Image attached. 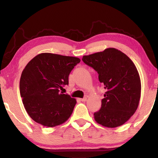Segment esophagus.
Returning <instances> with one entry per match:
<instances>
[{
    "instance_id": "34e87169",
    "label": "esophagus",
    "mask_w": 158,
    "mask_h": 158,
    "mask_svg": "<svg viewBox=\"0 0 158 158\" xmlns=\"http://www.w3.org/2000/svg\"><path fill=\"white\" fill-rule=\"evenodd\" d=\"M80 100H81V101H82V102H85L87 100V98H81L80 99Z\"/></svg>"
}]
</instances>
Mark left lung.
<instances>
[{
    "label": "left lung",
    "mask_w": 158,
    "mask_h": 158,
    "mask_svg": "<svg viewBox=\"0 0 158 158\" xmlns=\"http://www.w3.org/2000/svg\"><path fill=\"white\" fill-rule=\"evenodd\" d=\"M82 60L97 72L106 90L100 109L94 113L95 121L107 127L123 125L137 110L141 97V80L135 64L114 48L84 56Z\"/></svg>",
    "instance_id": "obj_1"
}]
</instances>
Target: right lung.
Listing matches in <instances>:
<instances>
[{"label": "right lung", "instance_id": "add662e5", "mask_svg": "<svg viewBox=\"0 0 158 158\" xmlns=\"http://www.w3.org/2000/svg\"><path fill=\"white\" fill-rule=\"evenodd\" d=\"M79 58L51 53H40L21 73L20 95L26 111L33 121L46 127L65 123L77 101L60 89L68 85V77Z\"/></svg>", "mask_w": 158, "mask_h": 158}]
</instances>
